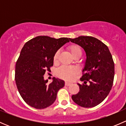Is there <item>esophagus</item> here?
Here are the masks:
<instances>
[{"label": "esophagus", "mask_w": 126, "mask_h": 126, "mask_svg": "<svg viewBox=\"0 0 126 126\" xmlns=\"http://www.w3.org/2000/svg\"><path fill=\"white\" fill-rule=\"evenodd\" d=\"M72 84L71 82H65V85L66 86H69L70 85Z\"/></svg>", "instance_id": "obj_1"}]
</instances>
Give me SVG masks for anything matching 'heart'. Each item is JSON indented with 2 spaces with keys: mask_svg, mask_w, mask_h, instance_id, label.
<instances>
[{
  "mask_svg": "<svg viewBox=\"0 0 126 126\" xmlns=\"http://www.w3.org/2000/svg\"><path fill=\"white\" fill-rule=\"evenodd\" d=\"M68 50L74 58H80L82 56V51L80 47L77 44H71L68 47ZM60 52L57 51L54 56V63H57L59 58ZM78 73V69L75 67L62 66L57 70L58 77L66 80H69L73 78L74 76Z\"/></svg>",
  "mask_w": 126,
  "mask_h": 126,
  "instance_id": "heart-1",
  "label": "heart"
}]
</instances>
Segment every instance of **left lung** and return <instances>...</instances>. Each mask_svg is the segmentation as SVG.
Returning <instances> with one entry per match:
<instances>
[{
  "mask_svg": "<svg viewBox=\"0 0 126 126\" xmlns=\"http://www.w3.org/2000/svg\"><path fill=\"white\" fill-rule=\"evenodd\" d=\"M69 40L82 47L87 55L80 79L83 83H77L80 91L72 95V99L83 107H93L106 98L112 87L115 75L112 56L108 47L96 38L81 36Z\"/></svg>",
  "mask_w": 126,
  "mask_h": 126,
  "instance_id": "8db88e82",
  "label": "left lung"
}]
</instances>
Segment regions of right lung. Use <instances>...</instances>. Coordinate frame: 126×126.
<instances>
[{
    "label": "right lung",
    "mask_w": 126,
    "mask_h": 126,
    "mask_svg": "<svg viewBox=\"0 0 126 126\" xmlns=\"http://www.w3.org/2000/svg\"><path fill=\"white\" fill-rule=\"evenodd\" d=\"M68 42V38L38 36L24 44L16 62L15 81L20 95L30 106L37 109L50 106L64 86L63 80L55 77L48 84L44 75L53 66L56 52Z\"/></svg>",
    "instance_id": "obj_1"
}]
</instances>
